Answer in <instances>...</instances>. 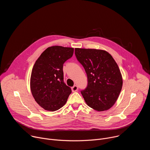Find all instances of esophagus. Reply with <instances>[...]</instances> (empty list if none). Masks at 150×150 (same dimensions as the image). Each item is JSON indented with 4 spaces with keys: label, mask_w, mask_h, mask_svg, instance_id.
Instances as JSON below:
<instances>
[{
    "label": "esophagus",
    "mask_w": 150,
    "mask_h": 150,
    "mask_svg": "<svg viewBox=\"0 0 150 150\" xmlns=\"http://www.w3.org/2000/svg\"><path fill=\"white\" fill-rule=\"evenodd\" d=\"M78 87L77 85H74V87H72V92H76V91H78Z\"/></svg>",
    "instance_id": "1"
}]
</instances>
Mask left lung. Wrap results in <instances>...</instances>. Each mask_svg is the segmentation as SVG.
<instances>
[{
  "label": "left lung",
  "mask_w": 150,
  "mask_h": 150,
  "mask_svg": "<svg viewBox=\"0 0 150 150\" xmlns=\"http://www.w3.org/2000/svg\"><path fill=\"white\" fill-rule=\"evenodd\" d=\"M75 54L87 75V87L81 91L85 102L97 111L109 110L122 88L117 64L110 54L103 50L75 48Z\"/></svg>",
  "instance_id": "left-lung-1"
}]
</instances>
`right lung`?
I'll return each instance as SVG.
<instances>
[{"label": "right lung", "instance_id": "1", "mask_svg": "<svg viewBox=\"0 0 150 150\" xmlns=\"http://www.w3.org/2000/svg\"><path fill=\"white\" fill-rule=\"evenodd\" d=\"M74 48L54 46L41 53L33 67L30 88L35 101L44 109L54 112L67 101L72 91L63 81V65Z\"/></svg>", "mask_w": 150, "mask_h": 150}]
</instances>
